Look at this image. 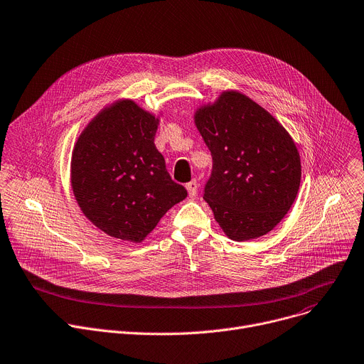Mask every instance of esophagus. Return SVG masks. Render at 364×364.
<instances>
[{
    "mask_svg": "<svg viewBox=\"0 0 364 364\" xmlns=\"http://www.w3.org/2000/svg\"><path fill=\"white\" fill-rule=\"evenodd\" d=\"M186 188H187V193L190 197H194L197 194V190H199V183H197L196 180H191L190 183L186 184Z\"/></svg>",
    "mask_w": 364,
    "mask_h": 364,
    "instance_id": "obj_1",
    "label": "esophagus"
}]
</instances>
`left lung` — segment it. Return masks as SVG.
Instances as JSON below:
<instances>
[{"mask_svg": "<svg viewBox=\"0 0 364 364\" xmlns=\"http://www.w3.org/2000/svg\"><path fill=\"white\" fill-rule=\"evenodd\" d=\"M194 124L213 158L203 199L232 241L273 230L291 208L302 178L297 146L284 126L237 90L194 110Z\"/></svg>", "mask_w": 364, "mask_h": 364, "instance_id": "left-lung-1", "label": "left lung"}]
</instances>
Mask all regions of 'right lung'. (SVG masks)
I'll return each instance as SVG.
<instances>
[{
    "label": "right lung",
    "instance_id": "add662e5",
    "mask_svg": "<svg viewBox=\"0 0 364 364\" xmlns=\"http://www.w3.org/2000/svg\"><path fill=\"white\" fill-rule=\"evenodd\" d=\"M159 120L161 114L119 98L88 122L74 145L75 200L97 229L116 240L142 242L159 219L187 197L154 144Z\"/></svg>",
    "mask_w": 364,
    "mask_h": 364
}]
</instances>
